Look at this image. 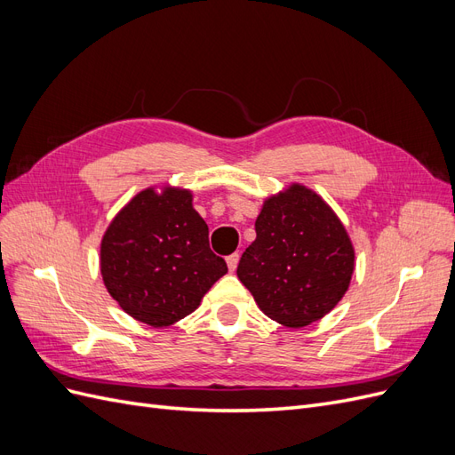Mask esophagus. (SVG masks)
Segmentation results:
<instances>
[{"label": "esophagus", "mask_w": 455, "mask_h": 455, "mask_svg": "<svg viewBox=\"0 0 455 455\" xmlns=\"http://www.w3.org/2000/svg\"><path fill=\"white\" fill-rule=\"evenodd\" d=\"M226 261H228V267H229V271L233 273L237 269V264H239V254L235 252V254H231V256H228L226 258Z\"/></svg>", "instance_id": "34e87169"}]
</instances>
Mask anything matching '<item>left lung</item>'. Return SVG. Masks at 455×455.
Here are the masks:
<instances>
[{
  "mask_svg": "<svg viewBox=\"0 0 455 455\" xmlns=\"http://www.w3.org/2000/svg\"><path fill=\"white\" fill-rule=\"evenodd\" d=\"M237 277L258 307L288 328L323 319L347 292L355 249L341 220L316 191L292 182L269 196Z\"/></svg>",
  "mask_w": 455,
  "mask_h": 455,
  "instance_id": "left-lung-1",
  "label": "left lung"
}]
</instances>
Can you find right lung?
<instances>
[{"label":"right lung","mask_w":455,"mask_h":455,"mask_svg":"<svg viewBox=\"0 0 455 455\" xmlns=\"http://www.w3.org/2000/svg\"><path fill=\"white\" fill-rule=\"evenodd\" d=\"M106 291L132 319L164 328L194 313L228 273L209 246V226L191 189L171 184L139 191L100 241Z\"/></svg>","instance_id":"obj_1"}]
</instances>
